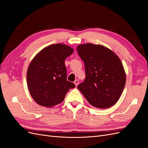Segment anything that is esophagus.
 <instances>
[{"instance_id":"1","label":"esophagus","mask_w":148,"mask_h":148,"mask_svg":"<svg viewBox=\"0 0 148 148\" xmlns=\"http://www.w3.org/2000/svg\"><path fill=\"white\" fill-rule=\"evenodd\" d=\"M74 83H75V86H77L78 85V83H79V81H78V79H76L75 81L74 82Z\"/></svg>"}]
</instances>
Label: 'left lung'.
Listing matches in <instances>:
<instances>
[{
    "label": "left lung",
    "mask_w": 148,
    "mask_h": 148,
    "mask_svg": "<svg viewBox=\"0 0 148 148\" xmlns=\"http://www.w3.org/2000/svg\"><path fill=\"white\" fill-rule=\"evenodd\" d=\"M77 50L86 72L84 82L78 89L89 104L97 108L107 109L115 105L126 83V73L120 58L100 44H79Z\"/></svg>",
    "instance_id": "obj_1"
}]
</instances>
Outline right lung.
<instances>
[{
  "label": "right lung",
  "mask_w": 148,
  "mask_h": 148,
  "mask_svg": "<svg viewBox=\"0 0 148 148\" xmlns=\"http://www.w3.org/2000/svg\"><path fill=\"white\" fill-rule=\"evenodd\" d=\"M73 49L58 43L39 52L28 66L26 80L30 95L38 104L52 107L64 101L74 83L66 80L65 60Z\"/></svg>",
  "instance_id": "right-lung-1"
}]
</instances>
